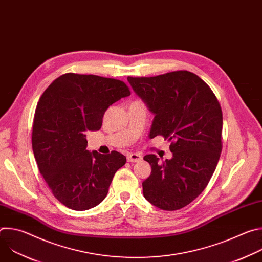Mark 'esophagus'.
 I'll list each match as a JSON object with an SVG mask.
<instances>
[{"mask_svg":"<svg viewBox=\"0 0 262 262\" xmlns=\"http://www.w3.org/2000/svg\"><path fill=\"white\" fill-rule=\"evenodd\" d=\"M126 159H127V162L138 163V162L142 161V156H140L139 154H128Z\"/></svg>","mask_w":262,"mask_h":262,"instance_id":"esophagus-1","label":"esophagus"}]
</instances>
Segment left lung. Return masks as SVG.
<instances>
[{
	"label": "left lung",
	"instance_id": "8db88e82",
	"mask_svg": "<svg viewBox=\"0 0 262 262\" xmlns=\"http://www.w3.org/2000/svg\"><path fill=\"white\" fill-rule=\"evenodd\" d=\"M133 90L156 116L150 139L171 142V160L155 155L144 160L151 173L143 181V194L155 206L177 210L206 188L222 151L223 114L209 86L195 73L178 70L150 78L128 77Z\"/></svg>",
	"mask_w": 262,
	"mask_h": 262
}]
</instances>
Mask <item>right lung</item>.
<instances>
[{"label": "right lung", "mask_w": 262, "mask_h": 262, "mask_svg": "<svg viewBox=\"0 0 262 262\" xmlns=\"http://www.w3.org/2000/svg\"><path fill=\"white\" fill-rule=\"evenodd\" d=\"M129 95L122 81L72 72L56 79L41 95L33 121V152L53 195L66 207L98 205L126 163L117 151L86 150V133L100 129L106 108Z\"/></svg>", "instance_id": "obj_1"}]
</instances>
